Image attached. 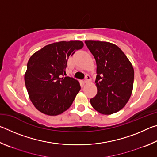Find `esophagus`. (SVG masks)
Segmentation results:
<instances>
[{
    "label": "esophagus",
    "instance_id": "obj_1",
    "mask_svg": "<svg viewBox=\"0 0 157 157\" xmlns=\"http://www.w3.org/2000/svg\"><path fill=\"white\" fill-rule=\"evenodd\" d=\"M91 76L89 75H86V78H85V79H84V83H89V82H91Z\"/></svg>",
    "mask_w": 157,
    "mask_h": 157
}]
</instances>
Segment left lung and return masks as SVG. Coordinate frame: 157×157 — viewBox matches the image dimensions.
Returning a JSON list of instances; mask_svg holds the SVG:
<instances>
[{
	"mask_svg": "<svg viewBox=\"0 0 157 157\" xmlns=\"http://www.w3.org/2000/svg\"><path fill=\"white\" fill-rule=\"evenodd\" d=\"M96 62L98 92L90 100L94 109L111 115L122 109L131 97L134 71L128 58L116 45L107 41H85Z\"/></svg>",
	"mask_w": 157,
	"mask_h": 157,
	"instance_id": "8db88e82",
	"label": "left lung"
}]
</instances>
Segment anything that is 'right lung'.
Instances as JSON below:
<instances>
[{
	"mask_svg": "<svg viewBox=\"0 0 157 157\" xmlns=\"http://www.w3.org/2000/svg\"><path fill=\"white\" fill-rule=\"evenodd\" d=\"M83 46L81 41L55 42L42 48L29 59L25 86L31 102L41 113L57 116L72 105L80 85L77 79L63 75L68 58Z\"/></svg>",
	"mask_w": 157,
	"mask_h": 157,
	"instance_id": "right-lung-1",
	"label": "right lung"
}]
</instances>
